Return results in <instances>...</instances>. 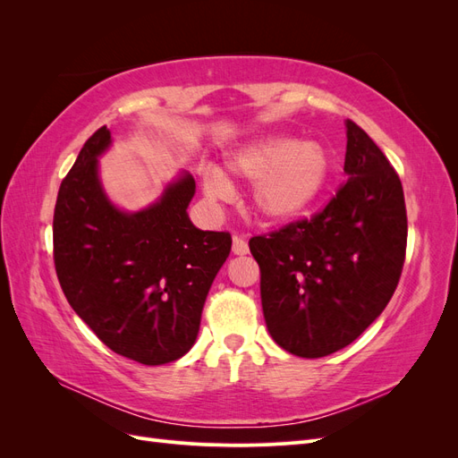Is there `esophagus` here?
Segmentation results:
<instances>
[{"label":"esophagus","mask_w":458,"mask_h":458,"mask_svg":"<svg viewBox=\"0 0 458 458\" xmlns=\"http://www.w3.org/2000/svg\"><path fill=\"white\" fill-rule=\"evenodd\" d=\"M233 254L244 256L248 254V242L242 237H233Z\"/></svg>","instance_id":"1"}]
</instances>
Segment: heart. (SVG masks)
Segmentation results:
<instances>
[{"instance_id":"b5f03b06","label":"heart","mask_w":458,"mask_h":458,"mask_svg":"<svg viewBox=\"0 0 458 458\" xmlns=\"http://www.w3.org/2000/svg\"><path fill=\"white\" fill-rule=\"evenodd\" d=\"M225 170L234 182L252 183L250 204L261 221L284 224L306 212L321 195L330 162L317 143L266 137L234 150L225 160ZM204 189L212 199H224L231 187L221 174L208 172Z\"/></svg>"}]
</instances>
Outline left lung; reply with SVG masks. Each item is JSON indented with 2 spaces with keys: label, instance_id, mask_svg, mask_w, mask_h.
Masks as SVG:
<instances>
[{
  "label": "left lung",
  "instance_id": "1",
  "mask_svg": "<svg viewBox=\"0 0 458 458\" xmlns=\"http://www.w3.org/2000/svg\"><path fill=\"white\" fill-rule=\"evenodd\" d=\"M344 172L321 212L248 246L259 266L266 325L283 350L317 359L365 332L392 300L407 250L401 179L365 130L345 122Z\"/></svg>",
  "mask_w": 458,
  "mask_h": 458
}]
</instances>
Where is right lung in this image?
<instances>
[{
  "instance_id": "add662e5",
  "label": "right lung",
  "mask_w": 458,
  "mask_h": 458,
  "mask_svg": "<svg viewBox=\"0 0 458 458\" xmlns=\"http://www.w3.org/2000/svg\"><path fill=\"white\" fill-rule=\"evenodd\" d=\"M108 143L103 126L63 179L53 214L55 271L68 303L105 345L131 361L164 365L195 344L231 234L191 224L189 174L147 210H116L97 177Z\"/></svg>"
}]
</instances>
